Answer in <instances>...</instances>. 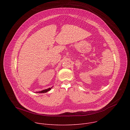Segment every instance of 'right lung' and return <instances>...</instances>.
I'll return each instance as SVG.
<instances>
[{
	"label": "right lung",
	"instance_id": "right-lung-1",
	"mask_svg": "<svg viewBox=\"0 0 130 130\" xmlns=\"http://www.w3.org/2000/svg\"><path fill=\"white\" fill-rule=\"evenodd\" d=\"M52 88V87H51V88H47V89H46L43 90H42V91H36V93H44V92H47V91H50V90L51 89V88Z\"/></svg>",
	"mask_w": 130,
	"mask_h": 130
}]
</instances>
